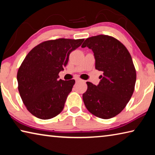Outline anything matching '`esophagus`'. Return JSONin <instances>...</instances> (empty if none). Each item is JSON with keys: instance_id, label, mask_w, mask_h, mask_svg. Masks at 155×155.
<instances>
[{"instance_id": "34e87169", "label": "esophagus", "mask_w": 155, "mask_h": 155, "mask_svg": "<svg viewBox=\"0 0 155 155\" xmlns=\"http://www.w3.org/2000/svg\"><path fill=\"white\" fill-rule=\"evenodd\" d=\"M76 81H81V80L79 79V78H77V79H76Z\"/></svg>"}]
</instances>
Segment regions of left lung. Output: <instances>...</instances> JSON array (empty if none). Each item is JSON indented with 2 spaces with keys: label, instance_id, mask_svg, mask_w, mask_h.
Returning a JSON list of instances; mask_svg holds the SVG:
<instances>
[{
  "label": "left lung",
  "instance_id": "1",
  "mask_svg": "<svg viewBox=\"0 0 155 155\" xmlns=\"http://www.w3.org/2000/svg\"><path fill=\"white\" fill-rule=\"evenodd\" d=\"M81 47L93 51L96 69L103 72L98 85L87 82L84 104L96 117H114L124 109L134 91L136 71L129 52L120 41L104 35L86 39Z\"/></svg>",
  "mask_w": 155,
  "mask_h": 155
}]
</instances>
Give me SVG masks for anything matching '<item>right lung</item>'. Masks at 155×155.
Instances as JSON below:
<instances>
[{
  "label": "right lung",
  "mask_w": 155,
  "mask_h": 155,
  "mask_svg": "<svg viewBox=\"0 0 155 155\" xmlns=\"http://www.w3.org/2000/svg\"><path fill=\"white\" fill-rule=\"evenodd\" d=\"M84 39H57L38 44L26 56L18 69L17 80L21 98L34 116L52 118L64 109L74 80L59 79L70 52L78 48Z\"/></svg>",
  "instance_id": "obj_1"
}]
</instances>
